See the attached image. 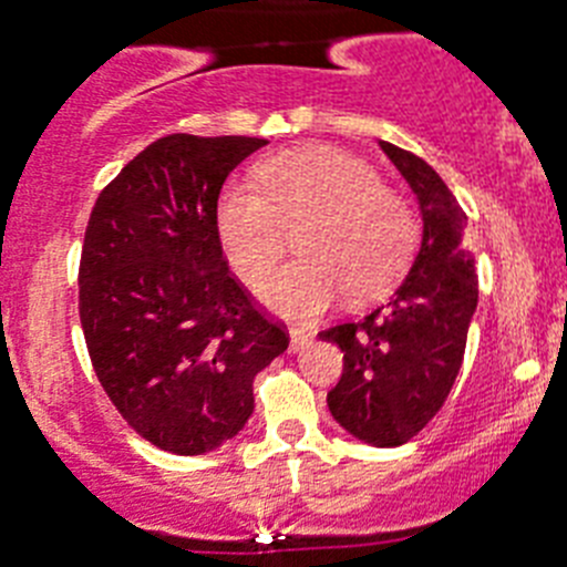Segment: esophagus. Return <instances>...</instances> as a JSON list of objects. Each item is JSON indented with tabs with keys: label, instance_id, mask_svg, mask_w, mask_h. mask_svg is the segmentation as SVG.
I'll return each instance as SVG.
<instances>
[{
	"label": "esophagus",
	"instance_id": "obj_1",
	"mask_svg": "<svg viewBox=\"0 0 567 567\" xmlns=\"http://www.w3.org/2000/svg\"><path fill=\"white\" fill-rule=\"evenodd\" d=\"M310 338H313V332L308 327H290V352H299Z\"/></svg>",
	"mask_w": 567,
	"mask_h": 567
}]
</instances>
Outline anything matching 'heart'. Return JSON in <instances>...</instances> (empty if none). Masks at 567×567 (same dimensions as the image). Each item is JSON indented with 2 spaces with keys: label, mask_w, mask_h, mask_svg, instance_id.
<instances>
[{
  "label": "heart",
  "mask_w": 567,
  "mask_h": 567,
  "mask_svg": "<svg viewBox=\"0 0 567 567\" xmlns=\"http://www.w3.org/2000/svg\"><path fill=\"white\" fill-rule=\"evenodd\" d=\"M254 176L257 187H224L215 229L231 271L248 288L271 274L288 231L297 229L299 257L262 288L274 310L313 316L341 290L349 301L374 299L405 271L416 246L414 209L380 182L372 164L313 145L262 158Z\"/></svg>",
  "instance_id": "obj_1"
}]
</instances>
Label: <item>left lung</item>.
Listing matches in <instances>:
<instances>
[{"label": "left lung", "mask_w": 567, "mask_h": 567, "mask_svg": "<svg viewBox=\"0 0 567 567\" xmlns=\"http://www.w3.org/2000/svg\"><path fill=\"white\" fill-rule=\"evenodd\" d=\"M380 147L420 198V254L385 305L321 338L343 352L341 380L327 394L330 414L361 442L396 447L436 416L456 383L478 279L456 195L420 156L391 142Z\"/></svg>", "instance_id": "left-lung-1"}]
</instances>
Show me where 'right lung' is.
Listing matches in <instances>:
<instances>
[{
	"instance_id": "obj_1",
	"label": "right lung",
	"mask_w": 567,
	"mask_h": 567,
	"mask_svg": "<svg viewBox=\"0 0 567 567\" xmlns=\"http://www.w3.org/2000/svg\"><path fill=\"white\" fill-rule=\"evenodd\" d=\"M262 145L162 136L89 215L78 310L94 374L123 420L176 456L235 436L254 411V378L290 343L229 271L215 229L220 187Z\"/></svg>"
}]
</instances>
